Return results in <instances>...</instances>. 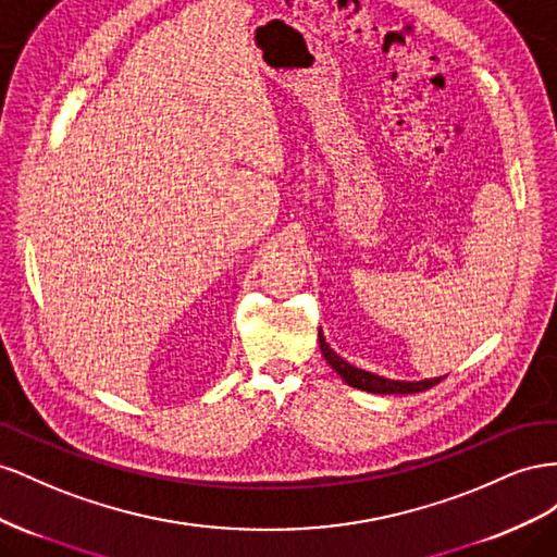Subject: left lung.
<instances>
[{
	"label": "left lung",
	"mask_w": 557,
	"mask_h": 557,
	"mask_svg": "<svg viewBox=\"0 0 557 557\" xmlns=\"http://www.w3.org/2000/svg\"><path fill=\"white\" fill-rule=\"evenodd\" d=\"M320 347H322L324 359L329 361V367L336 371L349 387H357L371 394H416L438 385L443 380V377H426V380H416V383H408V380H389L383 375H375L371 371L357 369L352 363H347L343 357L333 352L331 345L324 338L322 329H320Z\"/></svg>",
	"instance_id": "8db88e82"
}]
</instances>
